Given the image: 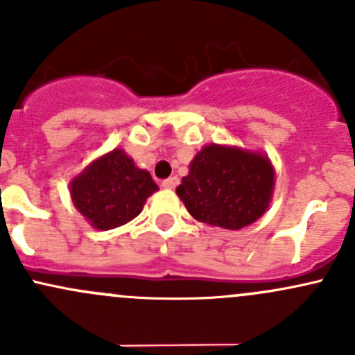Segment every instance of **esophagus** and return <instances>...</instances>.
Here are the masks:
<instances>
[{
  "mask_svg": "<svg viewBox=\"0 0 355 355\" xmlns=\"http://www.w3.org/2000/svg\"><path fill=\"white\" fill-rule=\"evenodd\" d=\"M163 185L164 189H175L178 185V177H170V178H166V180H163Z\"/></svg>",
  "mask_w": 355,
  "mask_h": 355,
  "instance_id": "1",
  "label": "esophagus"
}]
</instances>
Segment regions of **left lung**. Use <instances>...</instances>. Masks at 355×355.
<instances>
[{"label":"left lung","instance_id":"obj_1","mask_svg":"<svg viewBox=\"0 0 355 355\" xmlns=\"http://www.w3.org/2000/svg\"><path fill=\"white\" fill-rule=\"evenodd\" d=\"M273 184L275 171L268 157L211 144L194 157L177 194L196 220L239 230L263 216Z\"/></svg>","mask_w":355,"mask_h":355}]
</instances>
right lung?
<instances>
[{"label": "right lung", "instance_id": "1", "mask_svg": "<svg viewBox=\"0 0 355 355\" xmlns=\"http://www.w3.org/2000/svg\"><path fill=\"white\" fill-rule=\"evenodd\" d=\"M156 191L149 171L135 166L121 149L89 164L70 185L75 207L98 230H111L134 220Z\"/></svg>", "mask_w": 355, "mask_h": 355}]
</instances>
